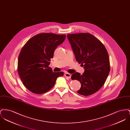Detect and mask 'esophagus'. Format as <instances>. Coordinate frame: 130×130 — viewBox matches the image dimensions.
<instances>
[{
    "label": "esophagus",
    "mask_w": 130,
    "mask_h": 130,
    "mask_svg": "<svg viewBox=\"0 0 130 130\" xmlns=\"http://www.w3.org/2000/svg\"><path fill=\"white\" fill-rule=\"evenodd\" d=\"M64 75H65L66 77L69 78H71V74H69V73H65V74H64Z\"/></svg>",
    "instance_id": "1"
}]
</instances>
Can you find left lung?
I'll return each mask as SVG.
<instances>
[{"label": "left lung", "mask_w": 130, "mask_h": 130, "mask_svg": "<svg viewBox=\"0 0 130 130\" xmlns=\"http://www.w3.org/2000/svg\"><path fill=\"white\" fill-rule=\"evenodd\" d=\"M76 60L82 65L85 72L75 73L72 80L80 82L77 93L88 96L96 93L105 83L110 71L109 55L105 46L89 33L67 35Z\"/></svg>", "instance_id": "1"}]
</instances>
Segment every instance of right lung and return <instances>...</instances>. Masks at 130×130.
<instances>
[{"label": "right lung", "mask_w": 130, "mask_h": 130, "mask_svg": "<svg viewBox=\"0 0 130 130\" xmlns=\"http://www.w3.org/2000/svg\"><path fill=\"white\" fill-rule=\"evenodd\" d=\"M66 38L65 35L41 33L30 38L19 55L18 70L25 87L31 92L42 94L51 89L62 72L54 73L49 67L56 47Z\"/></svg>", "instance_id": "obj_1"}]
</instances>
